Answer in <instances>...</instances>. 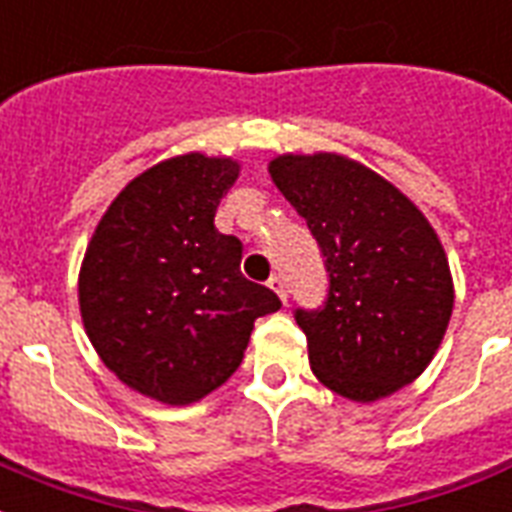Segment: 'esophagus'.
Segmentation results:
<instances>
[{
  "mask_svg": "<svg viewBox=\"0 0 512 512\" xmlns=\"http://www.w3.org/2000/svg\"><path fill=\"white\" fill-rule=\"evenodd\" d=\"M267 286L272 288V291H275V294H278L280 297V302H286V283H283V278H280V275H272L270 280H267Z\"/></svg>",
  "mask_w": 512,
  "mask_h": 512,
  "instance_id": "esophagus-1",
  "label": "esophagus"
}]
</instances>
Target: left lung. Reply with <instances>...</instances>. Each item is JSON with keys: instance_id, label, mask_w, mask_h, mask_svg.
I'll list each match as a JSON object with an SVG mask.
<instances>
[{"instance_id": "1", "label": "left lung", "mask_w": 512, "mask_h": 512, "mask_svg": "<svg viewBox=\"0 0 512 512\" xmlns=\"http://www.w3.org/2000/svg\"><path fill=\"white\" fill-rule=\"evenodd\" d=\"M267 169L326 256V305L297 310L310 370L351 402L391 397L429 367L451 321L443 242L394 183L343 153H283Z\"/></svg>"}]
</instances>
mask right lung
<instances>
[{"instance_id":"obj_1","label":"right lung","mask_w":512,"mask_h":512,"mask_svg":"<svg viewBox=\"0 0 512 512\" xmlns=\"http://www.w3.org/2000/svg\"><path fill=\"white\" fill-rule=\"evenodd\" d=\"M237 178L232 156L159 161L121 188L88 240L78 275L88 340L115 378L161 405L224 386L253 321L280 307L242 278V242L213 224Z\"/></svg>"}]
</instances>
